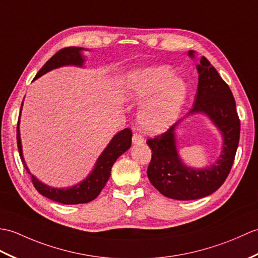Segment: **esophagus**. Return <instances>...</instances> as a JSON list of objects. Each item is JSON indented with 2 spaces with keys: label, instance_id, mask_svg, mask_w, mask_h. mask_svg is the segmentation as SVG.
I'll return each mask as SVG.
<instances>
[{
  "label": "esophagus",
  "instance_id": "obj_1",
  "mask_svg": "<svg viewBox=\"0 0 258 258\" xmlns=\"http://www.w3.org/2000/svg\"><path fill=\"white\" fill-rule=\"evenodd\" d=\"M145 141V139L142 138L141 135L135 133L134 136H133V144L134 145H139V144H142V142Z\"/></svg>",
  "mask_w": 258,
  "mask_h": 258
}]
</instances>
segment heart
<instances>
[{
	"mask_svg": "<svg viewBox=\"0 0 258 258\" xmlns=\"http://www.w3.org/2000/svg\"><path fill=\"white\" fill-rule=\"evenodd\" d=\"M124 93L136 102L145 101L139 109L140 127L148 133H162L172 124L186 99L187 86L167 66L147 67L130 72Z\"/></svg>",
	"mask_w": 258,
	"mask_h": 258,
	"instance_id": "obj_1",
	"label": "heart"
}]
</instances>
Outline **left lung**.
I'll use <instances>...</instances> for the list:
<instances>
[{"mask_svg": "<svg viewBox=\"0 0 258 258\" xmlns=\"http://www.w3.org/2000/svg\"><path fill=\"white\" fill-rule=\"evenodd\" d=\"M188 56L194 57V51L188 50ZM197 70L196 102L187 116L200 112L207 114L221 131L223 150L220 158L204 169L188 168L183 163L175 144V128L182 120L162 135L147 140L152 151L147 170L151 184L164 197L181 201L208 197L224 183L235 159L241 131L235 99L228 85L204 56Z\"/></svg>", "mask_w": 258, "mask_h": 258, "instance_id": "left-lung-1", "label": "left lung"}]
</instances>
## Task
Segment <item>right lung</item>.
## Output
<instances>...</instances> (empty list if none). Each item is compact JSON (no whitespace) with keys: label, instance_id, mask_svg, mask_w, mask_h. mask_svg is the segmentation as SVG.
Segmentation results:
<instances>
[{"label":"right lung","instance_id":"right-lung-1","mask_svg":"<svg viewBox=\"0 0 258 258\" xmlns=\"http://www.w3.org/2000/svg\"><path fill=\"white\" fill-rule=\"evenodd\" d=\"M83 50L82 47H66L57 51V53L51 56L50 58L46 61L41 70L38 71L36 76L34 79H37L47 72L55 70L61 66L66 65H75L82 67L84 64V57L81 54ZM23 106V104H22ZM21 106V110H22ZM21 117V113H20ZM131 138H133V131L129 128H125L120 131L116 136L113 137L109 145L106 147V149L100 154V157L97 160L95 164L94 170L91 171L90 174L86 177L85 180L79 182L78 184L70 186L66 188H56L51 187L46 184H44L38 179L34 176L30 170H28L27 165L23 158V151H22V144H21V136H20V118L17 121V148H19L20 157L23 164L26 169V171L32 176L33 185L35 186L36 190L42 194V196L46 197L55 202H58L61 204H81V203H88L93 201L97 197L99 196L102 188L106 185L108 179L111 174V168L116 160L124 153L128 149L131 147Z\"/></svg>","mask_w":258,"mask_h":258}]
</instances>
